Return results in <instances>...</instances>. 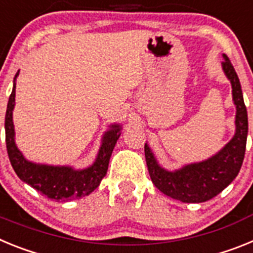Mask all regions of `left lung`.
Here are the masks:
<instances>
[{
  "label": "left lung",
  "instance_id": "1",
  "mask_svg": "<svg viewBox=\"0 0 253 253\" xmlns=\"http://www.w3.org/2000/svg\"><path fill=\"white\" fill-rule=\"evenodd\" d=\"M223 72L232 84V97L236 105L233 138L211 157L189 163L173 171L163 169L151 147L147 143L144 146L147 167L154 186L165 195L182 203H204L222 193L237 177L245 158L249 134L247 109L243 101L240 78L227 55L223 54Z\"/></svg>",
  "mask_w": 253,
  "mask_h": 253
}]
</instances>
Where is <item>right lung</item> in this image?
I'll return each instance as SVG.
<instances>
[{
	"mask_svg": "<svg viewBox=\"0 0 253 253\" xmlns=\"http://www.w3.org/2000/svg\"><path fill=\"white\" fill-rule=\"evenodd\" d=\"M19 72L20 71H17L13 78L12 92L8 99L4 116L6 147L13 171L25 184L34 187L46 198L57 202H68L90 195L93 190L99 187L100 182L106 175L111 153L122 134V125L111 124L109 130L105 131L95 161L86 169H77L71 166H51L26 160L15 143V126L12 120L16 78Z\"/></svg>",
	"mask_w": 253,
	"mask_h": 253,
	"instance_id": "obj_1",
	"label": "right lung"
}]
</instances>
